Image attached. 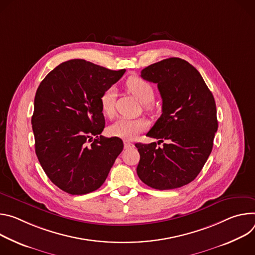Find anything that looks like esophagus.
I'll return each mask as SVG.
<instances>
[{
	"instance_id": "esophagus-1",
	"label": "esophagus",
	"mask_w": 255,
	"mask_h": 255,
	"mask_svg": "<svg viewBox=\"0 0 255 255\" xmlns=\"http://www.w3.org/2000/svg\"><path fill=\"white\" fill-rule=\"evenodd\" d=\"M124 145H125V149H129V148H133L134 147V145L132 143H130L129 140H128V139L124 140Z\"/></svg>"
}]
</instances>
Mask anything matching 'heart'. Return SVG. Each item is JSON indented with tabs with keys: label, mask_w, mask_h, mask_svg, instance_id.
<instances>
[{
	"label": "heart",
	"mask_w": 255,
	"mask_h": 255,
	"mask_svg": "<svg viewBox=\"0 0 255 255\" xmlns=\"http://www.w3.org/2000/svg\"><path fill=\"white\" fill-rule=\"evenodd\" d=\"M128 90L133 94L140 102L148 104L153 101L155 92L152 85L136 76L129 77L126 83ZM115 90L109 88L105 90L100 97L101 110L107 117H111L115 112ZM146 123L142 120H128L121 119L109 128V133L113 136H118L126 139H132L138 133L145 130Z\"/></svg>",
	"instance_id": "heart-1"
}]
</instances>
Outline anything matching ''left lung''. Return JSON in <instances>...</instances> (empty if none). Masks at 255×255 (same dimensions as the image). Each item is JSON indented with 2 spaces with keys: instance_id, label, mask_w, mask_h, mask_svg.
<instances>
[{
  "instance_id": "obj_1",
  "label": "left lung",
  "mask_w": 255,
  "mask_h": 255,
  "mask_svg": "<svg viewBox=\"0 0 255 255\" xmlns=\"http://www.w3.org/2000/svg\"><path fill=\"white\" fill-rule=\"evenodd\" d=\"M140 77L156 83L162 97V115L147 135L166 143L134 145L137 176L155 189L181 187L199 175L212 152L218 129L214 96L199 71L179 58L155 63Z\"/></svg>"
}]
</instances>
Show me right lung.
I'll return each instance as SVG.
<instances>
[{
  "instance_id": "add662e5",
  "label": "right lung",
  "mask_w": 255,
  "mask_h": 255,
  "mask_svg": "<svg viewBox=\"0 0 255 255\" xmlns=\"http://www.w3.org/2000/svg\"><path fill=\"white\" fill-rule=\"evenodd\" d=\"M125 72L71 60L37 88L31 120L35 153L51 182L70 194L98 189L124 149L122 138L100 135L105 126L100 97Z\"/></svg>"
}]
</instances>
